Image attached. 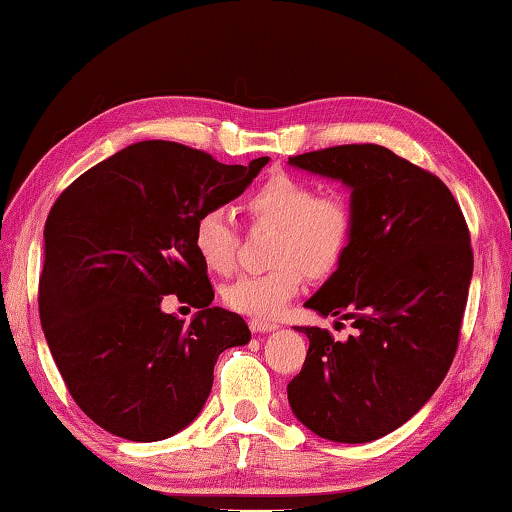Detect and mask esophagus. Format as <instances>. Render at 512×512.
Here are the masks:
<instances>
[{"label":"esophagus","instance_id":"1","mask_svg":"<svg viewBox=\"0 0 512 512\" xmlns=\"http://www.w3.org/2000/svg\"><path fill=\"white\" fill-rule=\"evenodd\" d=\"M248 327H250V331H255V333H268V331H275L277 324H275V322H264V320L253 318V320L248 322Z\"/></svg>","mask_w":512,"mask_h":512}]
</instances>
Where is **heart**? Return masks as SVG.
<instances>
[{
  "label": "heart",
  "instance_id": "obj_1",
  "mask_svg": "<svg viewBox=\"0 0 512 512\" xmlns=\"http://www.w3.org/2000/svg\"><path fill=\"white\" fill-rule=\"evenodd\" d=\"M244 208L253 226L275 228L266 273H248L224 288L228 309L275 320L300 293L304 271L327 275L340 264L353 232V208L345 194L320 192L311 181L277 172L246 194ZM194 250L219 275L235 268L239 230L226 208H210L194 221Z\"/></svg>",
  "mask_w": 512,
  "mask_h": 512
}]
</instances>
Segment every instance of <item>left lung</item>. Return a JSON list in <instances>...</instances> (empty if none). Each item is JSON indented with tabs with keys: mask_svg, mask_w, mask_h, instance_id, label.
I'll return each instance as SVG.
<instances>
[{
	"mask_svg": "<svg viewBox=\"0 0 512 512\" xmlns=\"http://www.w3.org/2000/svg\"><path fill=\"white\" fill-rule=\"evenodd\" d=\"M288 163L351 188L349 246L306 306L356 329L345 342L297 329L309 351L288 403L322 439L374 441L430 401L457 353L472 277L466 217L439 176L383 145H336Z\"/></svg>",
	"mask_w": 512,
	"mask_h": 512,
	"instance_id": "left-lung-1",
	"label": "left lung"
}]
</instances>
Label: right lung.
<instances>
[{
  "label": "right lung",
  "instance_id": "obj_1",
  "mask_svg": "<svg viewBox=\"0 0 512 512\" xmlns=\"http://www.w3.org/2000/svg\"><path fill=\"white\" fill-rule=\"evenodd\" d=\"M268 156L226 165L172 141H141L80 174L44 224L40 320L69 394L102 430L161 441L201 412L221 351L246 345L244 318L210 306L194 250L201 212L239 197ZM176 294L200 313L160 311Z\"/></svg>",
  "mask_w": 512,
  "mask_h": 512
}]
</instances>
